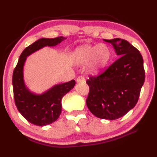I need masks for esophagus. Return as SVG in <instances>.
I'll list each match as a JSON object with an SVG mask.
<instances>
[{
  "mask_svg": "<svg viewBox=\"0 0 157 157\" xmlns=\"http://www.w3.org/2000/svg\"><path fill=\"white\" fill-rule=\"evenodd\" d=\"M76 82L78 83H84L85 82V79L83 76H79L78 78L76 79Z\"/></svg>",
  "mask_w": 157,
  "mask_h": 157,
  "instance_id": "esophagus-1",
  "label": "esophagus"
}]
</instances>
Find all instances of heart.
I'll return each mask as SVG.
<instances>
[{"instance_id": "1", "label": "heart", "mask_w": 157, "mask_h": 157, "mask_svg": "<svg viewBox=\"0 0 157 157\" xmlns=\"http://www.w3.org/2000/svg\"><path fill=\"white\" fill-rule=\"evenodd\" d=\"M111 57V50L107 45L95 46L83 45L75 50L72 55L73 62L78 65H85L90 62L89 71L97 75L107 64Z\"/></svg>"}]
</instances>
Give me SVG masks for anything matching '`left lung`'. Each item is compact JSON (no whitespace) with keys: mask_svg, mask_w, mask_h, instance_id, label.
<instances>
[{"mask_svg":"<svg viewBox=\"0 0 157 157\" xmlns=\"http://www.w3.org/2000/svg\"><path fill=\"white\" fill-rule=\"evenodd\" d=\"M119 57L107 70L86 81L89 93L86 100L90 111L98 118L118 119L135 107L145 82L142 55L128 41L110 40Z\"/></svg>","mask_w":157,"mask_h":157,"instance_id":"obj_1","label":"left lung"}]
</instances>
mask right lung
I'll use <instances>...</instances> for the list:
<instances>
[{
	"label": "right lung",
	"mask_w": 157,
	"mask_h": 157,
	"mask_svg": "<svg viewBox=\"0 0 157 157\" xmlns=\"http://www.w3.org/2000/svg\"><path fill=\"white\" fill-rule=\"evenodd\" d=\"M66 38H41L28 46L20 55L12 76L15 105L17 109L30 123L45 126L56 121L62 112V99L75 84L70 82L56 84L41 94H35L26 87L23 78V66L27 57L46 46H55Z\"/></svg>",
	"instance_id": "1"
}]
</instances>
